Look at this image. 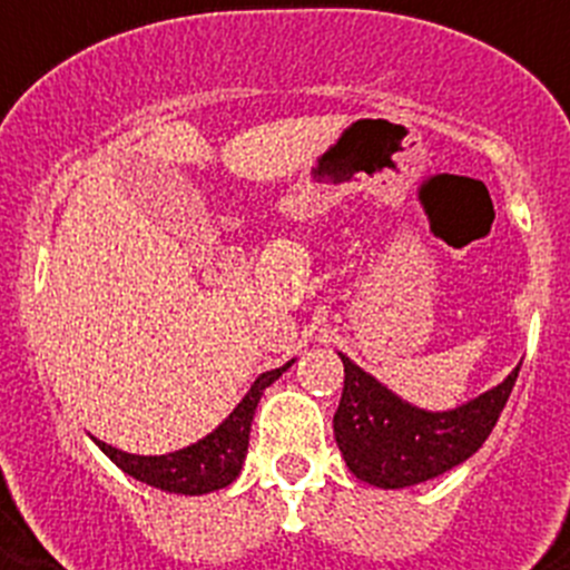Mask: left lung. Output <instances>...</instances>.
<instances>
[{"label": "left lung", "mask_w": 570, "mask_h": 570, "mask_svg": "<svg viewBox=\"0 0 570 570\" xmlns=\"http://www.w3.org/2000/svg\"><path fill=\"white\" fill-rule=\"evenodd\" d=\"M340 357L346 381L334 414V438L348 470L379 488L416 485L468 461L497 425L521 373V366H514L494 390L434 414L407 405L346 355Z\"/></svg>", "instance_id": "obj_1"}]
</instances>
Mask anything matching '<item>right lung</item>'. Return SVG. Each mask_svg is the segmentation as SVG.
<instances>
[{
    "mask_svg": "<svg viewBox=\"0 0 570 570\" xmlns=\"http://www.w3.org/2000/svg\"><path fill=\"white\" fill-rule=\"evenodd\" d=\"M286 366H277L272 373L259 375L250 384L248 393H245V399L233 407V414L213 434H206L204 441L191 443L186 450L168 452V455H129V452L115 450V446L102 441H97V446L124 473H129L138 482L159 488V491H168V494L197 497L218 491V488H227L233 479L239 476L242 461H245V452H248L250 420H254L259 396H263V390L272 381H277L281 373H286Z\"/></svg>",
    "mask_w": 570,
    "mask_h": 570,
    "instance_id": "obj_1",
    "label": "right lung"
}]
</instances>
